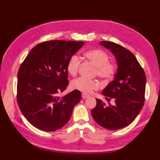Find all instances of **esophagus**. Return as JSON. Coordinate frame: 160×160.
I'll return each mask as SVG.
<instances>
[{
  "instance_id": "obj_1",
  "label": "esophagus",
  "mask_w": 160,
  "mask_h": 160,
  "mask_svg": "<svg viewBox=\"0 0 160 160\" xmlns=\"http://www.w3.org/2000/svg\"><path fill=\"white\" fill-rule=\"evenodd\" d=\"M89 95H88L87 93H82V98H83V99H86V98H89Z\"/></svg>"
}]
</instances>
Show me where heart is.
Here are the masks:
<instances>
[{"mask_svg": "<svg viewBox=\"0 0 160 160\" xmlns=\"http://www.w3.org/2000/svg\"><path fill=\"white\" fill-rule=\"evenodd\" d=\"M85 56L96 66L95 74L101 79L108 81L114 78L117 71V67L113 62L109 61V56L102 49H92L85 53ZM80 64V59L77 55L70 57L67 64V70L71 76H75ZM72 89L79 90L84 93H89L99 87V82L96 80H89L84 77H79L71 81Z\"/></svg>", "mask_w": 160, "mask_h": 160, "instance_id": "b5f03b06", "label": "heart"}]
</instances>
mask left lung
<instances>
[{
    "instance_id": "obj_1",
    "label": "left lung",
    "mask_w": 160,
    "mask_h": 160,
    "mask_svg": "<svg viewBox=\"0 0 160 160\" xmlns=\"http://www.w3.org/2000/svg\"><path fill=\"white\" fill-rule=\"evenodd\" d=\"M101 45L110 49L118 64L114 80L103 89L107 100H115V105L106 106L96 99L97 104L91 115L97 123L108 130L127 127L140 113L145 100L146 75L133 53L117 43L101 41Z\"/></svg>"
}]
</instances>
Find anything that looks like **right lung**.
Instances as JSON below:
<instances>
[{
	"label": "right lung",
	"mask_w": 160,
	"mask_h": 160,
	"mask_svg": "<svg viewBox=\"0 0 160 160\" xmlns=\"http://www.w3.org/2000/svg\"><path fill=\"white\" fill-rule=\"evenodd\" d=\"M84 44L55 40L36 45L20 64L17 81V102L24 116L33 127L55 131L65 125L81 100L74 90L60 98L69 84L68 60Z\"/></svg>",
	"instance_id": "right-lung-1"
}]
</instances>
